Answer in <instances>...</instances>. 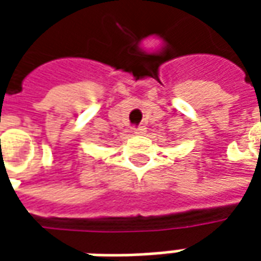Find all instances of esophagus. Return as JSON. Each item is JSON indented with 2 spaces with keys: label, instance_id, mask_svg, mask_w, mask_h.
<instances>
[{
  "label": "esophagus",
  "instance_id": "esophagus-1",
  "mask_svg": "<svg viewBox=\"0 0 261 261\" xmlns=\"http://www.w3.org/2000/svg\"><path fill=\"white\" fill-rule=\"evenodd\" d=\"M145 130H147V128H145V125H138V127H136V128L133 130V133L137 134V136H141V134L145 133Z\"/></svg>",
  "mask_w": 261,
  "mask_h": 261
}]
</instances>
